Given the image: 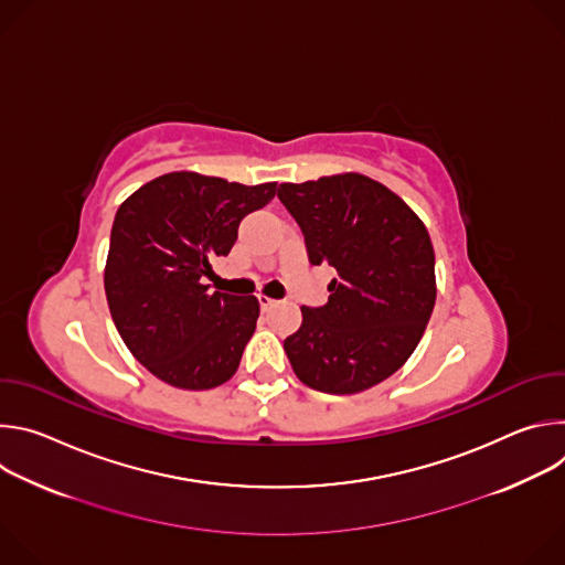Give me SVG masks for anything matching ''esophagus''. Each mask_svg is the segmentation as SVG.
<instances>
[{"label": "esophagus", "instance_id": "34e87169", "mask_svg": "<svg viewBox=\"0 0 565 565\" xmlns=\"http://www.w3.org/2000/svg\"><path fill=\"white\" fill-rule=\"evenodd\" d=\"M257 299H259V306H262V310H268L270 306H275V299H270V297H266V295H259Z\"/></svg>", "mask_w": 565, "mask_h": 565}]
</instances>
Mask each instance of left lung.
<instances>
[{
    "instance_id": "obj_1",
    "label": "left lung",
    "mask_w": 565,
    "mask_h": 565,
    "mask_svg": "<svg viewBox=\"0 0 565 565\" xmlns=\"http://www.w3.org/2000/svg\"><path fill=\"white\" fill-rule=\"evenodd\" d=\"M308 262L331 266L329 303L301 306L284 340L297 377L324 393H358L416 351L436 303L431 238L412 207L362 174L281 183Z\"/></svg>"
}]
</instances>
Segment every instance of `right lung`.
Instances as JSON below:
<instances>
[{
	"mask_svg": "<svg viewBox=\"0 0 565 565\" xmlns=\"http://www.w3.org/2000/svg\"><path fill=\"white\" fill-rule=\"evenodd\" d=\"M277 183L241 185L172 172L116 212L105 292L134 358L179 388L227 382L255 333L259 301L210 292L212 262L227 257L238 223L275 199Z\"/></svg>",
	"mask_w": 565,
	"mask_h": 565,
	"instance_id": "add662e5",
	"label": "right lung"
}]
</instances>
